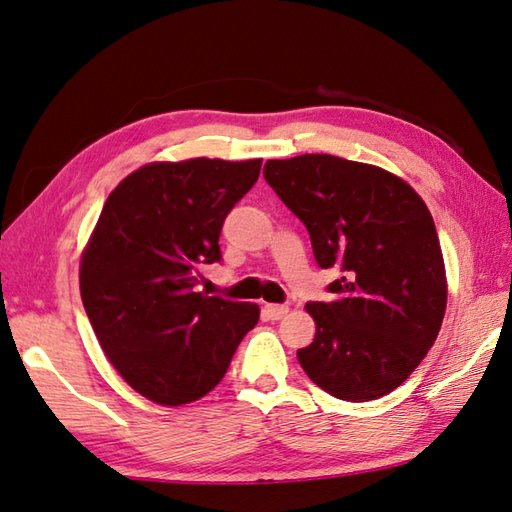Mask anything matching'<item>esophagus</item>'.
Instances as JSON below:
<instances>
[{
  "mask_svg": "<svg viewBox=\"0 0 512 512\" xmlns=\"http://www.w3.org/2000/svg\"><path fill=\"white\" fill-rule=\"evenodd\" d=\"M288 314V306H281V303H266L264 306V317L270 321H277Z\"/></svg>",
  "mask_w": 512,
  "mask_h": 512,
  "instance_id": "esophagus-1",
  "label": "esophagus"
}]
</instances>
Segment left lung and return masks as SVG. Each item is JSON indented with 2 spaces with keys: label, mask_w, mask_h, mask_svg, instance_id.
<instances>
[{
  "label": "left lung",
  "mask_w": 512,
  "mask_h": 512,
  "mask_svg": "<svg viewBox=\"0 0 512 512\" xmlns=\"http://www.w3.org/2000/svg\"><path fill=\"white\" fill-rule=\"evenodd\" d=\"M264 178L308 228L317 264L343 273L332 301L306 306L317 334L297 350L303 372L341 400L389 394L427 356L447 308L427 204L394 173L328 154L268 160Z\"/></svg>",
  "instance_id": "1"
}]
</instances>
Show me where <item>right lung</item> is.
I'll return each instance as SVG.
<instances>
[{"mask_svg":"<svg viewBox=\"0 0 512 512\" xmlns=\"http://www.w3.org/2000/svg\"><path fill=\"white\" fill-rule=\"evenodd\" d=\"M259 169V158L154 162L118 184L96 222L81 259L85 312L116 372L158 405L209 394L259 321L255 303L195 292Z\"/></svg>","mask_w":512,"mask_h":512,"instance_id":"1","label":"right lung"}]
</instances>
